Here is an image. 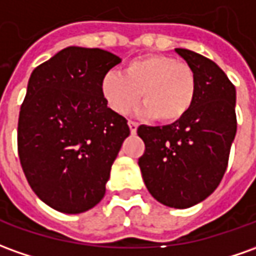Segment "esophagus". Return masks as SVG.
I'll return each mask as SVG.
<instances>
[{
  "mask_svg": "<svg viewBox=\"0 0 256 256\" xmlns=\"http://www.w3.org/2000/svg\"><path fill=\"white\" fill-rule=\"evenodd\" d=\"M128 125H130L131 134H135V132H136V130H138V122H136V121H132V120H130V121H128Z\"/></svg>",
  "mask_w": 256,
  "mask_h": 256,
  "instance_id": "obj_1",
  "label": "esophagus"
}]
</instances>
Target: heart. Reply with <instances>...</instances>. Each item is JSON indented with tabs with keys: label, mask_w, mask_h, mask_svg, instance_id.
Returning a JSON list of instances; mask_svg holds the SVG:
<instances>
[{
	"label": "heart",
	"mask_w": 256,
	"mask_h": 256,
	"mask_svg": "<svg viewBox=\"0 0 256 256\" xmlns=\"http://www.w3.org/2000/svg\"><path fill=\"white\" fill-rule=\"evenodd\" d=\"M102 94L110 108L126 114L142 98L144 114L160 122H177L196 98V78L188 64L163 54L132 60L124 74L110 71L102 79Z\"/></svg>",
	"instance_id": "obj_1"
}]
</instances>
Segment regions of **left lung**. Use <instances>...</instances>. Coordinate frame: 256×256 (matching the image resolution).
<instances>
[{"instance_id":"left-lung-1","label":"left lung","mask_w":256,"mask_h":256,"mask_svg":"<svg viewBox=\"0 0 256 256\" xmlns=\"http://www.w3.org/2000/svg\"><path fill=\"white\" fill-rule=\"evenodd\" d=\"M176 51L195 72V103L177 122L139 125L145 152L138 164L153 198L185 209L208 198L224 176L237 132L236 88L212 60L186 48Z\"/></svg>"}]
</instances>
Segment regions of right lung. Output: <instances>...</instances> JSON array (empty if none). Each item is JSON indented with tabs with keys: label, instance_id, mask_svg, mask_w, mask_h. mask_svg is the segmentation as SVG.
<instances>
[{
	"label": "right lung",
	"instance_id": "right-lung-1",
	"mask_svg": "<svg viewBox=\"0 0 256 256\" xmlns=\"http://www.w3.org/2000/svg\"><path fill=\"white\" fill-rule=\"evenodd\" d=\"M120 62L100 48L66 47L32 72L18 154L33 192L58 212H86L104 196L111 166L130 135L126 120L102 94V79Z\"/></svg>",
	"mask_w": 256,
	"mask_h": 256
}]
</instances>
